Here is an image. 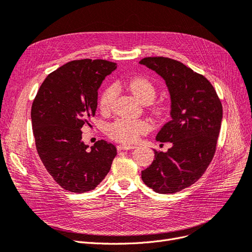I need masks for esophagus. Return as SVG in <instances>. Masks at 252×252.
<instances>
[{
  "instance_id": "34e87169",
  "label": "esophagus",
  "mask_w": 252,
  "mask_h": 252,
  "mask_svg": "<svg viewBox=\"0 0 252 252\" xmlns=\"http://www.w3.org/2000/svg\"><path fill=\"white\" fill-rule=\"evenodd\" d=\"M135 147L132 146V145H126V143H122V145H119L117 146V149L118 151H126V150H132L134 149Z\"/></svg>"
}]
</instances>
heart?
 Masks as SVG:
<instances>
[{
  "instance_id": "1",
  "label": "heart",
  "mask_w": 252,
  "mask_h": 252,
  "mask_svg": "<svg viewBox=\"0 0 252 252\" xmlns=\"http://www.w3.org/2000/svg\"><path fill=\"white\" fill-rule=\"evenodd\" d=\"M131 94L143 104H150L153 102L156 97V89L154 84L149 79L143 77H135L124 83ZM117 95L116 85L111 84L106 86L99 99V106L102 112H109L112 107L115 98ZM155 114H162L161 107H156ZM150 130V125L147 121L141 119H118L107 127V133L111 138L131 143L137 140L140 134Z\"/></svg>"
}]
</instances>
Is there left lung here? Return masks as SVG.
I'll list each match as a JSON object with an SVG mask.
<instances>
[{
	"instance_id": "obj_1",
	"label": "left lung",
	"mask_w": 252,
	"mask_h": 252,
	"mask_svg": "<svg viewBox=\"0 0 252 252\" xmlns=\"http://www.w3.org/2000/svg\"><path fill=\"white\" fill-rule=\"evenodd\" d=\"M139 63L166 82L171 119L156 140L172 143L167 152L154 150V160L141 171V178L157 193H175L198 181L210 164L220 130L221 103L212 84L182 62L148 57Z\"/></svg>"
}]
</instances>
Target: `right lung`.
Listing matches in <instances>:
<instances>
[{"mask_svg": "<svg viewBox=\"0 0 252 252\" xmlns=\"http://www.w3.org/2000/svg\"><path fill=\"white\" fill-rule=\"evenodd\" d=\"M116 68V63L101 59L70 61L45 78L32 102L38 154L55 182L67 191L94 190L117 155L116 147L103 139L90 149L81 131L95 115L100 85Z\"/></svg>", "mask_w": 252, "mask_h": 252, "instance_id": "right-lung-1", "label": "right lung"}]
</instances>
